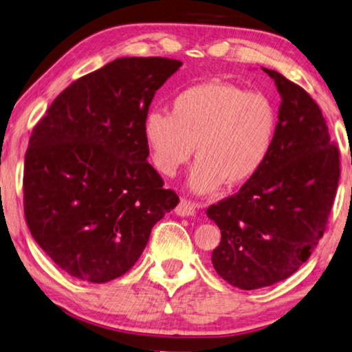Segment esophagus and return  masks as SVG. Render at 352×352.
Masks as SVG:
<instances>
[{"mask_svg": "<svg viewBox=\"0 0 352 352\" xmlns=\"http://www.w3.org/2000/svg\"><path fill=\"white\" fill-rule=\"evenodd\" d=\"M197 204L191 202V200H186V199H182L180 204L177 205L175 208V213L178 216H183V217H188V216H194L196 214V210H197Z\"/></svg>", "mask_w": 352, "mask_h": 352, "instance_id": "34e87169", "label": "esophagus"}]
</instances>
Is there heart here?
I'll return each instance as SVG.
<instances>
[{
	"label": "heart",
	"instance_id": "1",
	"mask_svg": "<svg viewBox=\"0 0 352 352\" xmlns=\"http://www.w3.org/2000/svg\"><path fill=\"white\" fill-rule=\"evenodd\" d=\"M277 111L271 100L232 82L206 81L172 98L170 113L148 111L142 136L161 175H175L194 153L189 188L210 194L258 174L274 148Z\"/></svg>",
	"mask_w": 352,
	"mask_h": 352
}]
</instances>
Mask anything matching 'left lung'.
<instances>
[{"instance_id": "left-lung-1", "label": "left lung", "mask_w": 352, "mask_h": 352, "mask_svg": "<svg viewBox=\"0 0 352 352\" xmlns=\"http://www.w3.org/2000/svg\"><path fill=\"white\" fill-rule=\"evenodd\" d=\"M263 72L282 100L274 148L252 180L206 210L221 230L214 270L241 289L274 285L305 263L326 230L340 178L320 106L278 72Z\"/></svg>"}]
</instances>
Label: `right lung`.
<instances>
[{
	"label": "right lung",
	"instance_id": "1",
	"mask_svg": "<svg viewBox=\"0 0 352 352\" xmlns=\"http://www.w3.org/2000/svg\"><path fill=\"white\" fill-rule=\"evenodd\" d=\"M166 58H119L59 94L25 155V217L36 243L72 277L124 276L153 226L174 210L148 164L142 122L155 92L180 69Z\"/></svg>",
	"mask_w": 352,
	"mask_h": 352
}]
</instances>
